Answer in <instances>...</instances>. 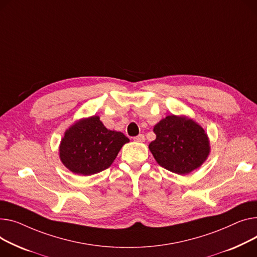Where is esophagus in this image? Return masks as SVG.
<instances>
[{
  "instance_id": "obj_1",
  "label": "esophagus",
  "mask_w": 257,
  "mask_h": 257,
  "mask_svg": "<svg viewBox=\"0 0 257 257\" xmlns=\"http://www.w3.org/2000/svg\"><path fill=\"white\" fill-rule=\"evenodd\" d=\"M134 142H136V143H144L145 142V135L144 134H140L138 136H135Z\"/></svg>"
}]
</instances>
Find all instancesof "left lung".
Segmentation results:
<instances>
[{
	"instance_id": "8db88e82",
	"label": "left lung",
	"mask_w": 257,
	"mask_h": 257,
	"mask_svg": "<svg viewBox=\"0 0 257 257\" xmlns=\"http://www.w3.org/2000/svg\"><path fill=\"white\" fill-rule=\"evenodd\" d=\"M156 140L149 149L157 163L169 172L187 175L201 166L210 154L207 133L192 118L167 115L154 126Z\"/></svg>"
}]
</instances>
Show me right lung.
<instances>
[{
    "instance_id": "1",
    "label": "right lung",
    "mask_w": 257,
    "mask_h": 257,
    "mask_svg": "<svg viewBox=\"0 0 257 257\" xmlns=\"http://www.w3.org/2000/svg\"><path fill=\"white\" fill-rule=\"evenodd\" d=\"M129 139L108 130L98 115L81 118L65 131L60 144L62 163L76 175L91 176L108 168Z\"/></svg>"
}]
</instances>
